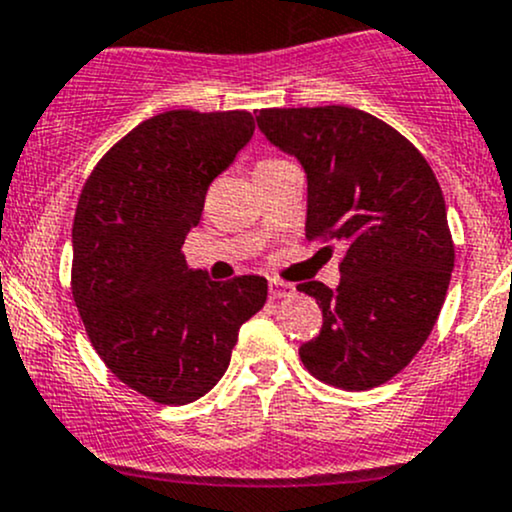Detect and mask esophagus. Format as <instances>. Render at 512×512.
I'll use <instances>...</instances> for the list:
<instances>
[{
    "mask_svg": "<svg viewBox=\"0 0 512 512\" xmlns=\"http://www.w3.org/2000/svg\"><path fill=\"white\" fill-rule=\"evenodd\" d=\"M292 294H294V287L287 285V282H280V280L270 282V297L272 299H285V297H292Z\"/></svg>",
    "mask_w": 512,
    "mask_h": 512,
    "instance_id": "1",
    "label": "esophagus"
}]
</instances>
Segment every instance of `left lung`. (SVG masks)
<instances>
[{
  "instance_id": "left-lung-1",
  "label": "left lung",
  "mask_w": 512,
  "mask_h": 512,
  "mask_svg": "<svg viewBox=\"0 0 512 512\" xmlns=\"http://www.w3.org/2000/svg\"><path fill=\"white\" fill-rule=\"evenodd\" d=\"M255 118L304 165L307 240L344 245L337 289L297 285L324 317L299 359L337 389L386 384L426 344L451 282L441 185L409 138L359 108H262Z\"/></svg>"
}]
</instances>
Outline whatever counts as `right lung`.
<instances>
[{
    "mask_svg": "<svg viewBox=\"0 0 512 512\" xmlns=\"http://www.w3.org/2000/svg\"><path fill=\"white\" fill-rule=\"evenodd\" d=\"M255 133L247 111L148 118L91 170L74 215L71 292L96 354L146 399L183 406L227 371L267 302L257 275L213 282L180 252L210 183Z\"/></svg>",
    "mask_w": 512,
    "mask_h": 512,
    "instance_id": "1",
    "label": "right lung"
}]
</instances>
